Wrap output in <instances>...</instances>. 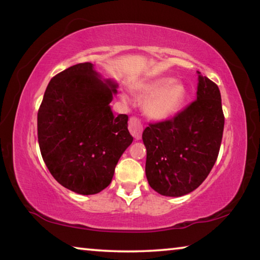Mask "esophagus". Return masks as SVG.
I'll return each instance as SVG.
<instances>
[{
  "label": "esophagus",
  "instance_id": "esophagus-1",
  "mask_svg": "<svg viewBox=\"0 0 260 260\" xmlns=\"http://www.w3.org/2000/svg\"><path fill=\"white\" fill-rule=\"evenodd\" d=\"M128 129L136 140H140L143 132V124L138 117H131L128 121Z\"/></svg>",
  "mask_w": 260,
  "mask_h": 260
}]
</instances>
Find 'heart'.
<instances>
[{"instance_id": "b5f03b06", "label": "heart", "mask_w": 260, "mask_h": 260, "mask_svg": "<svg viewBox=\"0 0 260 260\" xmlns=\"http://www.w3.org/2000/svg\"><path fill=\"white\" fill-rule=\"evenodd\" d=\"M140 95L148 98L144 109L149 116L156 119L169 117L177 111L186 98L182 83L173 81L172 78H161L138 87Z\"/></svg>"}]
</instances>
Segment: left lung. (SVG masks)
Masks as SVG:
<instances>
[{"mask_svg": "<svg viewBox=\"0 0 260 260\" xmlns=\"http://www.w3.org/2000/svg\"><path fill=\"white\" fill-rule=\"evenodd\" d=\"M223 125L219 88L200 76L195 101L171 119L150 122L143 131L146 175L153 190L179 197L200 187L218 158Z\"/></svg>", "mask_w": 260, "mask_h": 260, "instance_id": "left-lung-1", "label": "left lung"}]
</instances>
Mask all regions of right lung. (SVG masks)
<instances>
[{
	"label": "right lung",
	"mask_w": 260,
	"mask_h": 260,
	"mask_svg": "<svg viewBox=\"0 0 260 260\" xmlns=\"http://www.w3.org/2000/svg\"><path fill=\"white\" fill-rule=\"evenodd\" d=\"M90 63L69 68L51 79L38 111L43 161L56 181L81 195L107 188L120 156L133 141L127 114L113 116L116 94Z\"/></svg>",
	"instance_id": "right-lung-1"
}]
</instances>
